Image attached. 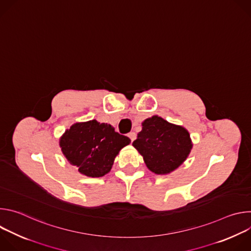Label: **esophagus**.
Here are the masks:
<instances>
[{"mask_svg": "<svg viewBox=\"0 0 251 251\" xmlns=\"http://www.w3.org/2000/svg\"><path fill=\"white\" fill-rule=\"evenodd\" d=\"M136 133L135 132H131V133H129L128 134V137L130 138V140H131V142H133L135 139H136Z\"/></svg>", "mask_w": 251, "mask_h": 251, "instance_id": "1", "label": "esophagus"}]
</instances>
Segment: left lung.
I'll return each mask as SVG.
<instances>
[{
    "mask_svg": "<svg viewBox=\"0 0 251 251\" xmlns=\"http://www.w3.org/2000/svg\"><path fill=\"white\" fill-rule=\"evenodd\" d=\"M132 145L151 172L167 175L187 160L193 142L186 128L154 115L142 122V130Z\"/></svg>",
    "mask_w": 251,
    "mask_h": 251,
    "instance_id": "8db88e82",
    "label": "left lung"
}]
</instances>
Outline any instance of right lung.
Listing matches in <instances>:
<instances>
[{
	"instance_id": "add662e5",
	"label": "right lung",
	"mask_w": 251,
	"mask_h": 251,
	"mask_svg": "<svg viewBox=\"0 0 251 251\" xmlns=\"http://www.w3.org/2000/svg\"><path fill=\"white\" fill-rule=\"evenodd\" d=\"M130 142L110 124L90 120L75 123L65 130L59 139V147L80 174L99 177L111 171L116 156Z\"/></svg>"
}]
</instances>
